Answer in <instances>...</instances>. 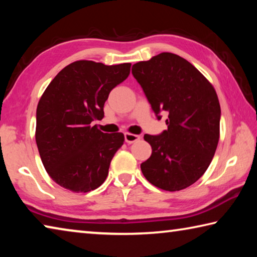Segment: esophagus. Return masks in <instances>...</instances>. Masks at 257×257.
I'll return each mask as SVG.
<instances>
[{
  "label": "esophagus",
  "instance_id": "esophagus-1",
  "mask_svg": "<svg viewBox=\"0 0 257 257\" xmlns=\"http://www.w3.org/2000/svg\"><path fill=\"white\" fill-rule=\"evenodd\" d=\"M139 139H141V136H138V135L130 134V133L124 134V141L125 143H128V144H133L135 142H138Z\"/></svg>",
  "mask_w": 257,
  "mask_h": 257
}]
</instances>
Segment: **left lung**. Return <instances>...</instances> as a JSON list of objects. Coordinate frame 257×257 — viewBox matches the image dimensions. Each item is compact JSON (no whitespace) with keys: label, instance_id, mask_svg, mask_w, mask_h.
I'll return each instance as SVG.
<instances>
[{"label":"left lung","instance_id":"left-lung-1","mask_svg":"<svg viewBox=\"0 0 257 257\" xmlns=\"http://www.w3.org/2000/svg\"><path fill=\"white\" fill-rule=\"evenodd\" d=\"M154 113L167 112L168 130L145 135L152 155L141 164L152 185L185 189L207 170L220 138L221 108L214 87L181 56L163 52L133 66Z\"/></svg>","mask_w":257,"mask_h":257}]
</instances>
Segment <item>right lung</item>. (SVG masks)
Here are the masks:
<instances>
[{
  "label": "right lung",
  "mask_w": 257,
  "mask_h": 257,
  "mask_svg": "<svg viewBox=\"0 0 257 257\" xmlns=\"http://www.w3.org/2000/svg\"><path fill=\"white\" fill-rule=\"evenodd\" d=\"M130 67L76 61L63 68L43 93L35 138L45 170L63 188L88 193L105 181L124 136L104 134L93 122L103 119L108 94L127 79Z\"/></svg>",
  "instance_id": "1"
}]
</instances>
